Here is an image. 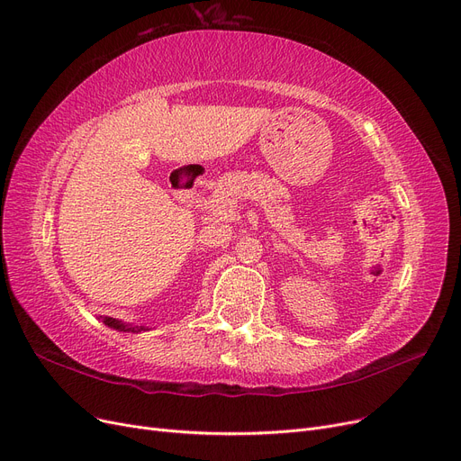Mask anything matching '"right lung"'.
<instances>
[{"instance_id": "1", "label": "right lung", "mask_w": 461, "mask_h": 461, "mask_svg": "<svg viewBox=\"0 0 461 461\" xmlns=\"http://www.w3.org/2000/svg\"><path fill=\"white\" fill-rule=\"evenodd\" d=\"M104 322H105L109 328H114V330H120V331L137 333V331H143V330H145L143 326H128V324H122V322H118L116 318H111V316H105Z\"/></svg>"}]
</instances>
